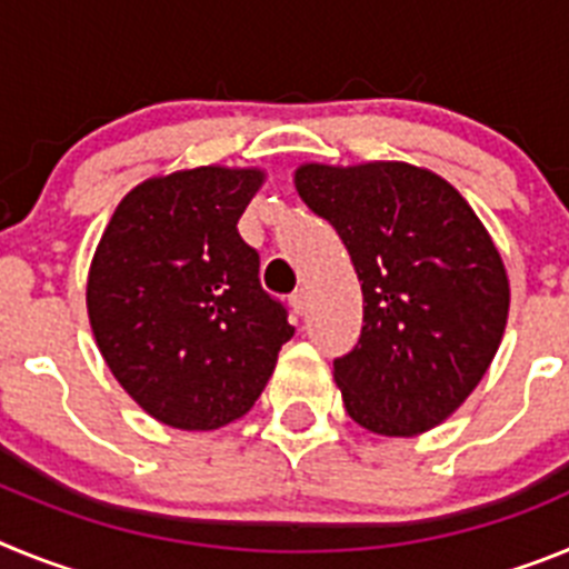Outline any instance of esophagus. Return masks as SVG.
Masks as SVG:
<instances>
[{
	"label": "esophagus",
	"mask_w": 569,
	"mask_h": 569,
	"mask_svg": "<svg viewBox=\"0 0 569 569\" xmlns=\"http://www.w3.org/2000/svg\"><path fill=\"white\" fill-rule=\"evenodd\" d=\"M290 308L299 316H305V310H308V293H305V290H296V293L290 296Z\"/></svg>",
	"instance_id": "34e87169"
}]
</instances>
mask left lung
Masks as SVG:
<instances>
[{
    "label": "left lung",
    "instance_id": "1",
    "mask_svg": "<svg viewBox=\"0 0 569 569\" xmlns=\"http://www.w3.org/2000/svg\"><path fill=\"white\" fill-rule=\"evenodd\" d=\"M296 190L345 241L365 296L359 345L333 361L356 425L427 433L465 405L499 350L510 279L481 219L407 162L296 168Z\"/></svg>",
    "mask_w": 569,
    "mask_h": 569
}]
</instances>
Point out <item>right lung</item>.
<instances>
[{
  "mask_svg": "<svg viewBox=\"0 0 569 569\" xmlns=\"http://www.w3.org/2000/svg\"><path fill=\"white\" fill-rule=\"evenodd\" d=\"M264 179L224 164L150 176L124 193L90 261L99 353L124 393L176 430L241 419L293 336L236 230Z\"/></svg>",
  "mask_w": 569,
  "mask_h": 569,
  "instance_id": "obj_1",
  "label": "right lung"
}]
</instances>
